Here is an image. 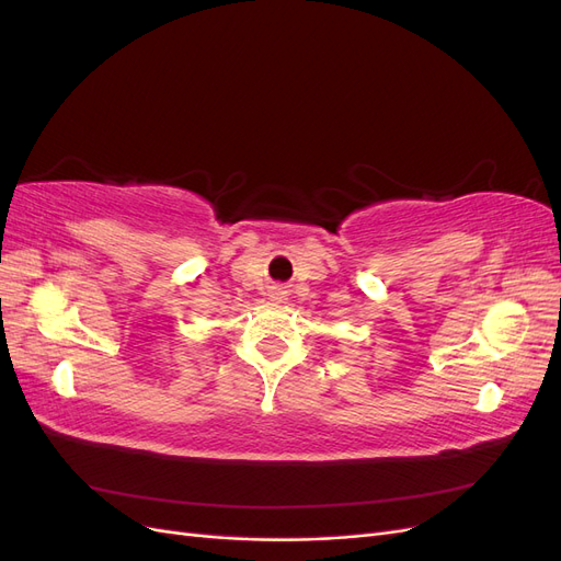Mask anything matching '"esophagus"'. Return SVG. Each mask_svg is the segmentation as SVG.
<instances>
[{
    "label": "esophagus",
    "instance_id": "1",
    "mask_svg": "<svg viewBox=\"0 0 561 561\" xmlns=\"http://www.w3.org/2000/svg\"><path fill=\"white\" fill-rule=\"evenodd\" d=\"M271 299H274V301H283V297H285V290H283V287H274V290H271V295H268Z\"/></svg>",
    "mask_w": 561,
    "mask_h": 561
}]
</instances>
